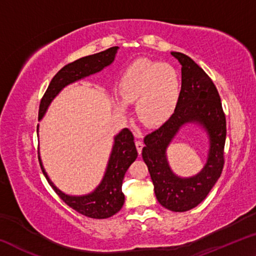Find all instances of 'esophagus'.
<instances>
[{
	"label": "esophagus",
	"instance_id": "34e87169",
	"mask_svg": "<svg viewBox=\"0 0 256 256\" xmlns=\"http://www.w3.org/2000/svg\"><path fill=\"white\" fill-rule=\"evenodd\" d=\"M136 150H138V154H140L141 151H142V148H144V142H142L141 140H136Z\"/></svg>",
	"mask_w": 256,
	"mask_h": 256
}]
</instances>
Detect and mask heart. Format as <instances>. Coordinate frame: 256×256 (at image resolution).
Segmentation results:
<instances>
[{"label":"heart","instance_id":"1","mask_svg":"<svg viewBox=\"0 0 256 256\" xmlns=\"http://www.w3.org/2000/svg\"><path fill=\"white\" fill-rule=\"evenodd\" d=\"M180 94V80L170 64L146 58L138 60L125 68L118 81V96L124 102H136L138 120L146 126H158L170 120ZM124 102L116 107L125 112Z\"/></svg>","mask_w":256,"mask_h":256}]
</instances>
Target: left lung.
I'll list each match as a JSON object with an SVG mask.
<instances>
[{"mask_svg": "<svg viewBox=\"0 0 256 256\" xmlns=\"http://www.w3.org/2000/svg\"><path fill=\"white\" fill-rule=\"evenodd\" d=\"M182 66V88L176 110L170 120L144 138L142 158L148 166L154 194L164 208L184 212L204 200L222 175L224 164L226 116L214 81L188 55L172 52ZM196 122L206 130L210 149L205 168L198 176L180 179L171 172L166 149L180 126Z\"/></svg>", "mask_w": 256, "mask_h": 256, "instance_id": "obj_1", "label": "left lung"}]
</instances>
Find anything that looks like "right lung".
<instances>
[{
  "label": "right lung",
  "instance_id": "1",
  "mask_svg": "<svg viewBox=\"0 0 256 256\" xmlns=\"http://www.w3.org/2000/svg\"><path fill=\"white\" fill-rule=\"evenodd\" d=\"M118 50V46L110 47L100 53L81 58L60 68L52 79L48 88L42 98L38 120H42L50 102L58 96V94L64 86L76 80H80L82 78L102 71L104 68L110 66L114 60ZM136 157L138 151L136 144H134L133 133L125 128L115 136L114 146H112L110 162H108L107 170L102 183L92 193L84 196H71L60 192L48 178L40 160V164L47 182L66 204L89 218L106 219L118 214L122 209L125 200L122 192L124 175L128 170L130 164L136 159Z\"/></svg>",
  "mask_w": 256,
  "mask_h": 256
}]
</instances>
